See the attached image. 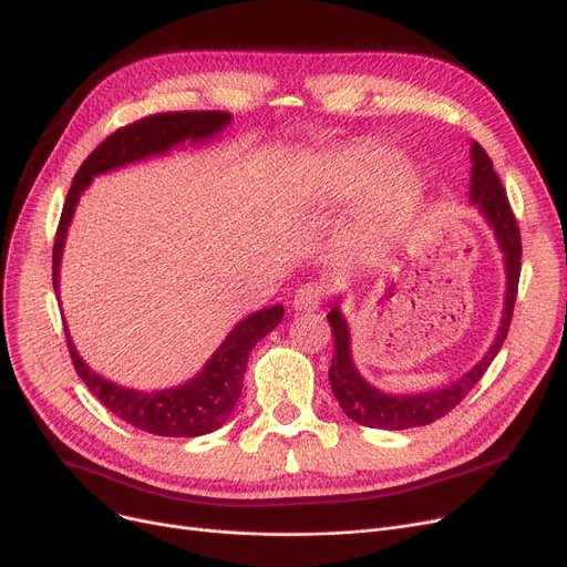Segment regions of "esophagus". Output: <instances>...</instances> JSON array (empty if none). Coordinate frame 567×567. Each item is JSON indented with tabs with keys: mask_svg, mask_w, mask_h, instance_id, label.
Segmentation results:
<instances>
[{
	"mask_svg": "<svg viewBox=\"0 0 567 567\" xmlns=\"http://www.w3.org/2000/svg\"><path fill=\"white\" fill-rule=\"evenodd\" d=\"M326 299V289L323 285L319 282H308L303 287L296 289V296H293V310L299 312H312L317 310Z\"/></svg>",
	"mask_w": 567,
	"mask_h": 567,
	"instance_id": "obj_1",
	"label": "esophagus"
}]
</instances>
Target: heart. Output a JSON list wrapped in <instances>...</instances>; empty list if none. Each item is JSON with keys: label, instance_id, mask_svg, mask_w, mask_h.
<instances>
[{"label": "heart", "instance_id": "heart-1", "mask_svg": "<svg viewBox=\"0 0 567 567\" xmlns=\"http://www.w3.org/2000/svg\"><path fill=\"white\" fill-rule=\"evenodd\" d=\"M402 154L383 144H353L317 158L308 174V195L323 202H353L370 195L368 220L393 231L419 204L421 176L402 165Z\"/></svg>", "mask_w": 567, "mask_h": 567}]
</instances>
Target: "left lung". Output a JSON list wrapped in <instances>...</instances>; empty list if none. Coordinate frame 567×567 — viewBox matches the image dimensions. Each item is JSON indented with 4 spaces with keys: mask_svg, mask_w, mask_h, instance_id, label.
Here are the masks:
<instances>
[{
    "mask_svg": "<svg viewBox=\"0 0 567 567\" xmlns=\"http://www.w3.org/2000/svg\"><path fill=\"white\" fill-rule=\"evenodd\" d=\"M471 204H475L487 218L489 227L494 229L496 244L503 252L505 264V308L501 317V326L494 344L483 355V361L475 365L471 372H466L462 379L453 381L443 389L421 393V395H389L383 391H377L370 385L361 372L355 370L351 359V342H349V326L340 312L338 306L326 315L329 319L333 338H336V353L331 361L329 379L333 395L338 398L342 411L349 415L353 423L377 427V430H409L430 425L445 413L453 411L473 389L475 383L483 379L496 353L508 336L513 310L517 301V285H519V271H522V236L515 220V214L511 208L508 195L501 184L498 174L494 172L492 158L487 156L485 148L473 142L471 144Z\"/></svg>",
    "mask_w": 567,
    "mask_h": 567,
    "instance_id": "1",
    "label": "left lung"
}]
</instances>
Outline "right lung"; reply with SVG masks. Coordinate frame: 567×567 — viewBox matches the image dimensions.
<instances>
[{
	"label": "right lung",
	"mask_w": 567,
	"mask_h": 567,
	"mask_svg": "<svg viewBox=\"0 0 567 567\" xmlns=\"http://www.w3.org/2000/svg\"><path fill=\"white\" fill-rule=\"evenodd\" d=\"M231 122L229 112H163V114H148L135 124L114 131L105 137L80 169L73 176V186L66 195V204L62 218H59L54 248H52V285L54 293L59 296V264H62V252L66 244V231L73 220L75 204L82 190L92 184V178L105 174L110 169L124 167L128 163L158 156L169 152L172 146L182 144L186 140L202 142L214 137ZM285 308L274 306L264 308L259 312L248 315L244 321H238L218 351L208 359L199 374L190 381L174 385L165 391H133L124 389L89 368L66 333L71 361L75 372L86 383L105 409H110L116 419L126 421L128 425L158 434V436H202L214 432L225 425L231 415L238 398L244 389V374L248 365V355L255 344L271 333L276 326L282 321Z\"/></svg>",
	"instance_id": "obj_1"
}]
</instances>
